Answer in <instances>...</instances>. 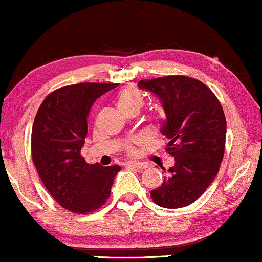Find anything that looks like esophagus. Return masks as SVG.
I'll use <instances>...</instances> for the list:
<instances>
[{"label":"esophagus","mask_w":262,"mask_h":262,"mask_svg":"<svg viewBox=\"0 0 262 262\" xmlns=\"http://www.w3.org/2000/svg\"><path fill=\"white\" fill-rule=\"evenodd\" d=\"M125 166L127 167H133V169H138V170H144L148 167L146 162H137V161H128L125 162Z\"/></svg>","instance_id":"1"}]
</instances>
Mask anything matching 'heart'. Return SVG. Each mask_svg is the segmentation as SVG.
<instances>
[{"label": "heart", "mask_w": 262, "mask_h": 262, "mask_svg": "<svg viewBox=\"0 0 262 262\" xmlns=\"http://www.w3.org/2000/svg\"><path fill=\"white\" fill-rule=\"evenodd\" d=\"M116 104L122 113H138L144 104V97L137 87L128 86L122 89L116 97ZM165 111L162 108H156L150 116V122L152 127L158 128L165 121ZM125 151L133 152V145L130 143L125 145Z\"/></svg>", "instance_id": "b5f03b06"}]
</instances>
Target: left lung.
Here are the masks:
<instances>
[{"mask_svg":"<svg viewBox=\"0 0 262 262\" xmlns=\"http://www.w3.org/2000/svg\"><path fill=\"white\" fill-rule=\"evenodd\" d=\"M138 87L161 102L166 119L161 133L169 139L166 151L175 158L151 198L164 208L189 206L217 176L225 149L227 121L221 102L200 80L182 75L140 80Z\"/></svg>","mask_w":262,"mask_h":262,"instance_id":"1","label":"left lung"}]
</instances>
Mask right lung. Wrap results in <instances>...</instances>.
Segmentation results:
<instances>
[{
    "mask_svg": "<svg viewBox=\"0 0 262 262\" xmlns=\"http://www.w3.org/2000/svg\"><path fill=\"white\" fill-rule=\"evenodd\" d=\"M118 83L64 86L45 97L32 129V159L45 188L77 214L98 209L111 194L121 166L90 165L81 156L93 102Z\"/></svg>",
    "mask_w": 262,
    "mask_h": 262,
    "instance_id": "right-lung-1",
    "label": "right lung"
}]
</instances>
